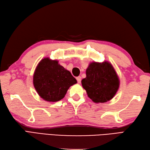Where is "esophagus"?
I'll list each match as a JSON object with an SVG mask.
<instances>
[{
    "mask_svg": "<svg viewBox=\"0 0 150 150\" xmlns=\"http://www.w3.org/2000/svg\"><path fill=\"white\" fill-rule=\"evenodd\" d=\"M76 81H77L78 83H81V76H77V77L76 78Z\"/></svg>",
    "mask_w": 150,
    "mask_h": 150,
    "instance_id": "esophagus-1",
    "label": "esophagus"
}]
</instances>
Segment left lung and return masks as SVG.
<instances>
[{"label":"left lung","instance_id":"left-lung-1","mask_svg":"<svg viewBox=\"0 0 150 150\" xmlns=\"http://www.w3.org/2000/svg\"><path fill=\"white\" fill-rule=\"evenodd\" d=\"M81 82L88 96L95 103H104L112 99L120 85L116 71L107 62L90 64L86 69V77Z\"/></svg>","mask_w":150,"mask_h":150}]
</instances>
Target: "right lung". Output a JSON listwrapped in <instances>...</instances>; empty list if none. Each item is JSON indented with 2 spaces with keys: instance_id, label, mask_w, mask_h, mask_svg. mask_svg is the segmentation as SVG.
<instances>
[{
  "instance_id": "add662e5",
  "label": "right lung",
  "mask_w": 150,
  "mask_h": 150,
  "mask_svg": "<svg viewBox=\"0 0 150 150\" xmlns=\"http://www.w3.org/2000/svg\"><path fill=\"white\" fill-rule=\"evenodd\" d=\"M76 80L71 73L58 64L57 61L48 58L41 60L36 69L33 83L41 98L48 102H57L63 98Z\"/></svg>"
}]
</instances>
